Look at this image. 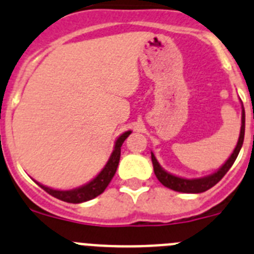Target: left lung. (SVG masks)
I'll use <instances>...</instances> for the list:
<instances>
[{
	"label": "left lung",
	"mask_w": 254,
	"mask_h": 254,
	"mask_svg": "<svg viewBox=\"0 0 254 254\" xmlns=\"http://www.w3.org/2000/svg\"><path fill=\"white\" fill-rule=\"evenodd\" d=\"M244 127H246V114H244V107L242 105V127H241V134H239L238 143L237 147L234 148L233 153L230 154L229 158L227 162L219 168L216 172L211 173L209 176L200 178H184L178 177V176L171 175L170 172L164 171L158 163V161L155 159L154 154L152 153V162H153V168H154V175L155 177L158 178V181L161 182L163 186L168 187V189L177 191V192H186V193H200L205 192L206 190L211 189L212 186H215L221 178L225 176V173L230 170V167L235 162L237 157L239 154L242 145H243L244 140Z\"/></svg>",
	"instance_id": "8db88e82"
}]
</instances>
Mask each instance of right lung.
<instances>
[{"instance_id": "obj_1", "label": "right lung", "mask_w": 254, "mask_h": 254, "mask_svg": "<svg viewBox=\"0 0 254 254\" xmlns=\"http://www.w3.org/2000/svg\"><path fill=\"white\" fill-rule=\"evenodd\" d=\"M131 134V131H125L123 132L122 135L119 136L115 141V147H114L113 153H111L110 158L107 161V163L105 164V167L102 168L101 172L93 178L92 181H90L88 184L83 185L81 187H77V189L73 190H54L50 189V187L44 186V185L36 184L42 187L43 190H45L49 195L54 196V197L59 198L62 201H65V202H70V204H79V202H84V201L92 200L96 196L101 195L105 191L110 181L113 180L114 175L116 172V168L119 166V161H120V153H122V145L124 143L125 139Z\"/></svg>"}]
</instances>
